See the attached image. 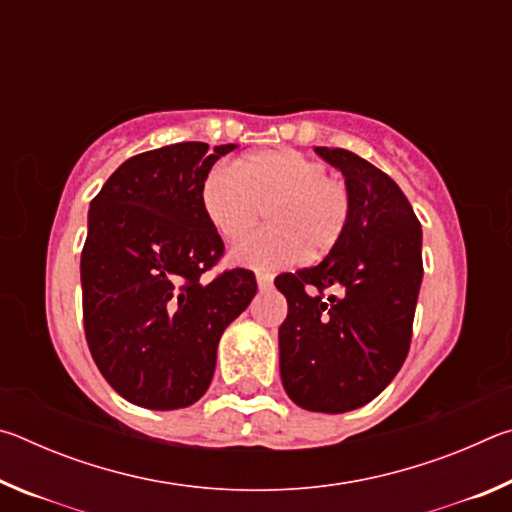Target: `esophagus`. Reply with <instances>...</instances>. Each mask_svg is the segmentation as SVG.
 <instances>
[{
	"instance_id": "obj_1",
	"label": "esophagus",
	"mask_w": 512,
	"mask_h": 512,
	"mask_svg": "<svg viewBox=\"0 0 512 512\" xmlns=\"http://www.w3.org/2000/svg\"><path fill=\"white\" fill-rule=\"evenodd\" d=\"M271 284H273V275L271 273H257V287H259V291L271 289Z\"/></svg>"
}]
</instances>
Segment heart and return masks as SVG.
<instances>
[{"mask_svg":"<svg viewBox=\"0 0 512 512\" xmlns=\"http://www.w3.org/2000/svg\"><path fill=\"white\" fill-rule=\"evenodd\" d=\"M203 212L223 241L244 239L266 210L268 228L232 250V262L280 268L327 255L350 223V192L327 164L296 149H264L241 164L216 162L201 185Z\"/></svg>","mask_w":512,"mask_h":512,"instance_id":"1","label":"heart"}]
</instances>
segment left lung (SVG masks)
I'll return each instance as SVG.
<instances>
[{
	"label": "left lung",
	"mask_w": 512,
	"mask_h": 512,
	"mask_svg": "<svg viewBox=\"0 0 512 512\" xmlns=\"http://www.w3.org/2000/svg\"><path fill=\"white\" fill-rule=\"evenodd\" d=\"M350 192V223L318 266L277 275L289 305L280 375L293 402L345 413L391 384L409 354L422 282V228L391 176L345 149L316 146Z\"/></svg>",
	"instance_id": "left-lung-1"
}]
</instances>
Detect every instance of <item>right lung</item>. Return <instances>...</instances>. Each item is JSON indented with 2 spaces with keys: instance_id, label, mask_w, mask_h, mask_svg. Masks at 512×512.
<instances>
[{
  "instance_id": "right-lung-1",
  "label": "right lung",
  "mask_w": 512,
  "mask_h": 512,
  "mask_svg": "<svg viewBox=\"0 0 512 512\" xmlns=\"http://www.w3.org/2000/svg\"><path fill=\"white\" fill-rule=\"evenodd\" d=\"M232 149L180 142L140 153L90 203L81 253L85 339L108 384L144 409L201 400L223 329L257 293L246 268L203 280L223 241L203 212L201 185Z\"/></svg>"
}]
</instances>
